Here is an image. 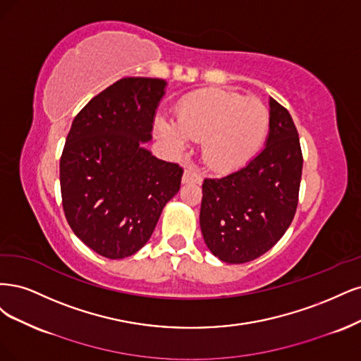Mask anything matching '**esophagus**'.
Segmentation results:
<instances>
[{
	"label": "esophagus",
	"mask_w": 361,
	"mask_h": 361,
	"mask_svg": "<svg viewBox=\"0 0 361 361\" xmlns=\"http://www.w3.org/2000/svg\"><path fill=\"white\" fill-rule=\"evenodd\" d=\"M202 177L193 166H188L183 173V183H201Z\"/></svg>",
	"instance_id": "1"
}]
</instances>
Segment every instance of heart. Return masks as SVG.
<instances>
[{
    "label": "heart",
    "mask_w": 361,
    "mask_h": 361,
    "mask_svg": "<svg viewBox=\"0 0 361 361\" xmlns=\"http://www.w3.org/2000/svg\"><path fill=\"white\" fill-rule=\"evenodd\" d=\"M156 132L183 149L189 139L202 142L204 164L219 172L246 165L261 149L270 127V112L258 99L228 90H205L181 100L177 121L156 118Z\"/></svg>",
    "instance_id": "obj_1"
}]
</instances>
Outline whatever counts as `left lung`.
<instances>
[{
    "label": "left lung",
    "instance_id": "obj_1",
    "mask_svg": "<svg viewBox=\"0 0 361 361\" xmlns=\"http://www.w3.org/2000/svg\"><path fill=\"white\" fill-rule=\"evenodd\" d=\"M303 171L297 127L270 97L265 148L246 166L222 178H205L200 224L208 249L228 264L259 258L293 222Z\"/></svg>",
    "mask_w": 361,
    "mask_h": 361
}]
</instances>
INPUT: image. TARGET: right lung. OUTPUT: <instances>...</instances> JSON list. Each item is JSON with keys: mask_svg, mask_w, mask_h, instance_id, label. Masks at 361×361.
Listing matches in <instances>:
<instances>
[{"mask_svg": "<svg viewBox=\"0 0 361 361\" xmlns=\"http://www.w3.org/2000/svg\"><path fill=\"white\" fill-rule=\"evenodd\" d=\"M165 87L157 78H123L85 104L67 135L60 160L64 214L76 237L104 258L141 249L180 190L183 168L142 147Z\"/></svg>", "mask_w": 361, "mask_h": 361, "instance_id": "right-lung-1", "label": "right lung"}]
</instances>
